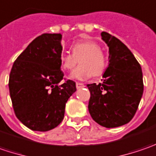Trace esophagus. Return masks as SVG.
Here are the masks:
<instances>
[{
	"label": "esophagus",
	"instance_id": "1",
	"mask_svg": "<svg viewBox=\"0 0 156 156\" xmlns=\"http://www.w3.org/2000/svg\"><path fill=\"white\" fill-rule=\"evenodd\" d=\"M85 85L84 84H82V83H76V87H77V89H80V88H83Z\"/></svg>",
	"mask_w": 156,
	"mask_h": 156
}]
</instances>
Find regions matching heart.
Returning a JSON list of instances; mask_svg holds the SVG:
<instances>
[{
  "mask_svg": "<svg viewBox=\"0 0 156 156\" xmlns=\"http://www.w3.org/2000/svg\"><path fill=\"white\" fill-rule=\"evenodd\" d=\"M71 54L63 53L60 56V65L63 71H71L78 63L77 69L71 74L73 80H86L103 73L106 67V58L97 43L91 40L81 41L71 47Z\"/></svg>",
  "mask_w": 156,
  "mask_h": 156,
  "instance_id": "heart-1",
  "label": "heart"
}]
</instances>
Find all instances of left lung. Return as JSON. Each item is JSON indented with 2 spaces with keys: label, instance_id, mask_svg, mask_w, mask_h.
<instances>
[{
  "label": "left lung",
  "instance_id": "left-lung-1",
  "mask_svg": "<svg viewBox=\"0 0 156 156\" xmlns=\"http://www.w3.org/2000/svg\"><path fill=\"white\" fill-rule=\"evenodd\" d=\"M109 48V65L103 82L87 85L91 93L88 110L94 121L107 128L128 123L143 94L141 67L130 50L118 38L101 33Z\"/></svg>",
  "mask_w": 156,
  "mask_h": 156
}]
</instances>
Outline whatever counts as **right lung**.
Here are the masks:
<instances>
[{
	"label": "right lung",
	"instance_id": "obj_1",
	"mask_svg": "<svg viewBox=\"0 0 156 156\" xmlns=\"http://www.w3.org/2000/svg\"><path fill=\"white\" fill-rule=\"evenodd\" d=\"M61 34H43L34 39L16 58L9 88L17 119L33 131L46 132L64 119L65 104L77 91L72 80L64 78L60 56Z\"/></svg>",
	"mask_w": 156,
	"mask_h": 156
}]
</instances>
